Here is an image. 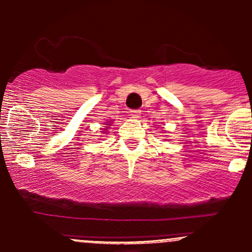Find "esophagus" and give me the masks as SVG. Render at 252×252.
I'll return each instance as SVG.
<instances>
[{
	"instance_id": "obj_1",
	"label": "esophagus",
	"mask_w": 252,
	"mask_h": 252,
	"mask_svg": "<svg viewBox=\"0 0 252 252\" xmlns=\"http://www.w3.org/2000/svg\"><path fill=\"white\" fill-rule=\"evenodd\" d=\"M140 115H141L140 110H131V111H130V116L132 118H138L140 117Z\"/></svg>"
}]
</instances>
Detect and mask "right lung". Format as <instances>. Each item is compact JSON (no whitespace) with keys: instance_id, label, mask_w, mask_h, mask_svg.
<instances>
[{"instance_id":"obj_1","label":"right lung","mask_w":252,"mask_h":252,"mask_svg":"<svg viewBox=\"0 0 252 252\" xmlns=\"http://www.w3.org/2000/svg\"><path fill=\"white\" fill-rule=\"evenodd\" d=\"M108 126H110V124H108ZM105 129H108V128H105Z\"/></svg>"}]
</instances>
